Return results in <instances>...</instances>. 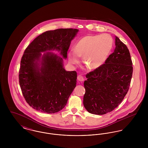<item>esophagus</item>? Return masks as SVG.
Wrapping results in <instances>:
<instances>
[{
    "label": "esophagus",
    "mask_w": 148,
    "mask_h": 148,
    "mask_svg": "<svg viewBox=\"0 0 148 148\" xmlns=\"http://www.w3.org/2000/svg\"><path fill=\"white\" fill-rule=\"evenodd\" d=\"M77 79L78 81L79 82H83L84 81V77H83L82 75H78L77 77Z\"/></svg>",
    "instance_id": "esophagus-1"
}]
</instances>
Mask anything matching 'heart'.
Here are the masks:
<instances>
[{"label": "heart", "mask_w": 148, "mask_h": 148, "mask_svg": "<svg viewBox=\"0 0 148 148\" xmlns=\"http://www.w3.org/2000/svg\"><path fill=\"white\" fill-rule=\"evenodd\" d=\"M113 40L108 34L87 35L81 38L68 54L71 65L79 62V57L83 56V61L89 68L95 69L106 62L112 49Z\"/></svg>", "instance_id": "1"}]
</instances>
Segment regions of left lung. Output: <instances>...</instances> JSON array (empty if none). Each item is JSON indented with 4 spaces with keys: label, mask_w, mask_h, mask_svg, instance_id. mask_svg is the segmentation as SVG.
I'll return each mask as SVG.
<instances>
[{
    "label": "left lung",
    "mask_w": 148,
    "mask_h": 148,
    "mask_svg": "<svg viewBox=\"0 0 148 148\" xmlns=\"http://www.w3.org/2000/svg\"><path fill=\"white\" fill-rule=\"evenodd\" d=\"M115 46L105 63L86 75L83 104L89 113L103 115L112 112L128 92L133 71L130 54L117 36Z\"/></svg>",
    "instance_id": "obj_1"
}]
</instances>
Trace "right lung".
Returning <instances> with one entry per match:
<instances>
[{
	"instance_id": "1",
	"label": "right lung",
	"mask_w": 148,
	"mask_h": 148,
	"mask_svg": "<svg viewBox=\"0 0 148 148\" xmlns=\"http://www.w3.org/2000/svg\"><path fill=\"white\" fill-rule=\"evenodd\" d=\"M77 29H58L38 36L25 49L19 72L21 92L29 106L48 114L60 111L76 86L77 73L66 71L63 58L71 41L76 36ZM56 49L62 58L52 52L42 56L41 52Z\"/></svg>"
}]
</instances>
